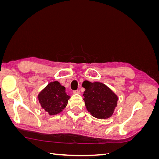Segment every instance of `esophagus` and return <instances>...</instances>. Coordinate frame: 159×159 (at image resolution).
<instances>
[{
	"label": "esophagus",
	"mask_w": 159,
	"mask_h": 159,
	"mask_svg": "<svg viewBox=\"0 0 159 159\" xmlns=\"http://www.w3.org/2000/svg\"><path fill=\"white\" fill-rule=\"evenodd\" d=\"M73 93H75V94H79V93H80V90H78V89L74 90V91H73Z\"/></svg>",
	"instance_id": "34e87169"
}]
</instances>
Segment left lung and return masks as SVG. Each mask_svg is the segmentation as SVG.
Masks as SVG:
<instances>
[{
  "instance_id": "8db88e82",
  "label": "left lung",
  "mask_w": 159,
  "mask_h": 159,
  "mask_svg": "<svg viewBox=\"0 0 159 159\" xmlns=\"http://www.w3.org/2000/svg\"><path fill=\"white\" fill-rule=\"evenodd\" d=\"M86 108L92 116L98 119H107L113 113L117 107V97L105 84L91 83L85 81L82 84Z\"/></svg>"
}]
</instances>
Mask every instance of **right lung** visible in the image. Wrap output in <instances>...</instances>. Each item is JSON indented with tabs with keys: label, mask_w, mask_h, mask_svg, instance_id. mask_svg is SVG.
Returning <instances> with one entry per match:
<instances>
[{
	"label": "right lung",
	"mask_w": 159,
	"mask_h": 159,
	"mask_svg": "<svg viewBox=\"0 0 159 159\" xmlns=\"http://www.w3.org/2000/svg\"><path fill=\"white\" fill-rule=\"evenodd\" d=\"M70 98L65 87L56 81L50 83L38 95L42 107L50 115L61 112L66 107Z\"/></svg>",
	"instance_id": "1"
}]
</instances>
